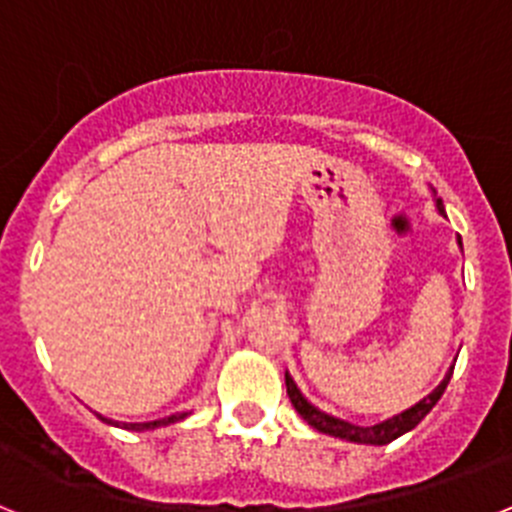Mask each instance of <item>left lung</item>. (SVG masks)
<instances>
[{
    "label": "left lung",
    "mask_w": 512,
    "mask_h": 512,
    "mask_svg": "<svg viewBox=\"0 0 512 512\" xmlns=\"http://www.w3.org/2000/svg\"><path fill=\"white\" fill-rule=\"evenodd\" d=\"M436 207H438V212H441V215H446V212H443V202L441 200H436ZM459 246H461V238H459ZM451 372H454V366H451L449 374L443 377V382L438 384L436 390H433L431 395H425L420 402H415L413 408L402 410V413L392 415V418L382 420V423H377V425H354V423H348V420L333 418V415L323 413V410L315 408L312 402H307L305 397H302V392L297 390L295 379L289 377V372L284 374V382H287V395H289V400H292V408H295L297 413H300L302 418L307 420V425H312L315 431L325 433V436L343 438V441H351V443H369V446H384V443H392L395 438H400L402 433L413 431L415 425H418L420 420L425 418V415L431 413L433 405L441 400L443 390H446V384H449Z\"/></svg>",
    "instance_id": "1"
}]
</instances>
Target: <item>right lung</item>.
<instances>
[{
  "instance_id": "1",
  "label": "right lung",
  "mask_w": 512,
  "mask_h": 512,
  "mask_svg": "<svg viewBox=\"0 0 512 512\" xmlns=\"http://www.w3.org/2000/svg\"><path fill=\"white\" fill-rule=\"evenodd\" d=\"M187 415L189 413H174V415H169V418L148 420V423H115V420L104 418V415H99V420H104V423H110V425H120V428H128V431H153V428H164V425L179 423V420H184Z\"/></svg>"
}]
</instances>
